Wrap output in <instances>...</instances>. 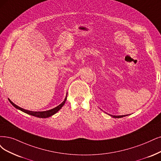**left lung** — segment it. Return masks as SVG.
<instances>
[{
  "mask_svg": "<svg viewBox=\"0 0 161 161\" xmlns=\"http://www.w3.org/2000/svg\"><path fill=\"white\" fill-rule=\"evenodd\" d=\"M110 116H111L112 117H114V118H121V117H125L127 115H109Z\"/></svg>",
  "mask_w": 161,
  "mask_h": 161,
  "instance_id": "left-lung-1",
  "label": "left lung"
}]
</instances>
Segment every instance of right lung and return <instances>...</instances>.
Here are the masks:
<instances>
[{
	"instance_id": "right-lung-1",
	"label": "right lung",
	"mask_w": 161,
	"mask_h": 161,
	"mask_svg": "<svg viewBox=\"0 0 161 161\" xmlns=\"http://www.w3.org/2000/svg\"><path fill=\"white\" fill-rule=\"evenodd\" d=\"M66 98H67V96L65 97V99L64 102L61 103L59 104L58 106H57L56 108H53L50 110H47V111H28V110H26L25 109H22L21 108H20L19 106H18L16 105H15L13 102H11V101L8 99L10 103L13 105L15 108L19 109L23 112L26 113V114H28V115H33V116H35V117H39V118H47V117H49L53 115H54L55 114H56V113L60 109L63 105H64L65 101H66Z\"/></svg>"
}]
</instances>
